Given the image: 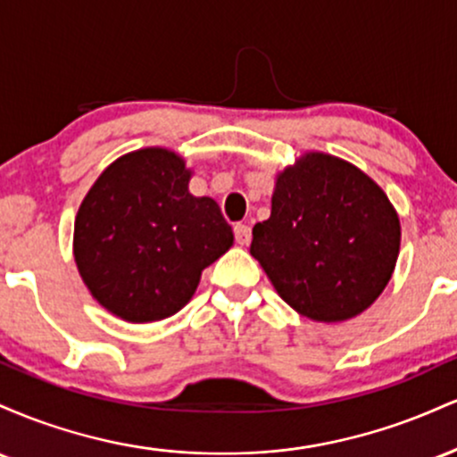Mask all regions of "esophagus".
Wrapping results in <instances>:
<instances>
[{
	"label": "esophagus",
	"mask_w": 457,
	"mask_h": 457,
	"mask_svg": "<svg viewBox=\"0 0 457 457\" xmlns=\"http://www.w3.org/2000/svg\"><path fill=\"white\" fill-rule=\"evenodd\" d=\"M234 236H236V243L246 246L251 243V228L246 223H236L234 225Z\"/></svg>",
	"instance_id": "1"
}]
</instances>
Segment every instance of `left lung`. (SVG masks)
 I'll return each instance as SVG.
<instances>
[{
	"instance_id": "obj_1",
	"label": "left lung",
	"mask_w": 457,
	"mask_h": 457,
	"mask_svg": "<svg viewBox=\"0 0 457 457\" xmlns=\"http://www.w3.org/2000/svg\"><path fill=\"white\" fill-rule=\"evenodd\" d=\"M400 240L397 211L365 171L305 152L275 176L270 217L255 223L251 255L295 312L335 324L382 295Z\"/></svg>"
}]
</instances>
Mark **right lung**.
Listing matches in <instances>:
<instances>
[{
	"label": "right lung",
	"mask_w": 457,
	"mask_h": 457,
	"mask_svg": "<svg viewBox=\"0 0 457 457\" xmlns=\"http://www.w3.org/2000/svg\"><path fill=\"white\" fill-rule=\"evenodd\" d=\"M191 176L174 150H133L104 167L79 206L77 270L98 305L124 322L174 316L202 270L234 245L219 204L188 193Z\"/></svg>",
	"instance_id": "obj_1"
}]
</instances>
